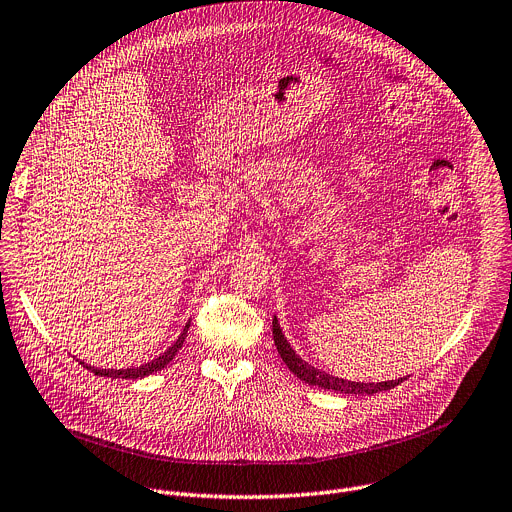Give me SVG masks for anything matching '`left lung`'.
<instances>
[{
  "label": "left lung",
  "instance_id": "obj_1",
  "mask_svg": "<svg viewBox=\"0 0 512 512\" xmlns=\"http://www.w3.org/2000/svg\"><path fill=\"white\" fill-rule=\"evenodd\" d=\"M273 341L277 347V353L284 359V363L290 367L292 374L296 378H300L302 382L310 384V386H318L322 390H335L339 394H355V396H363V394H378L384 390H392L394 386H398L400 382H404L406 378H398V380H388V382H378V384H363V382H351V380H343L337 378L333 374H327V371H322L310 363H306L286 341L282 329H280V322L277 318H273Z\"/></svg>",
  "mask_w": 512,
  "mask_h": 512
}]
</instances>
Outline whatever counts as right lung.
<instances>
[{"label":"right lung","instance_id":"obj_1","mask_svg":"<svg viewBox=\"0 0 512 512\" xmlns=\"http://www.w3.org/2000/svg\"><path fill=\"white\" fill-rule=\"evenodd\" d=\"M188 329H190V322L185 324V329H183V333L177 337V341L165 351V353H161L157 359H153V361H149V363H143L141 367H128V369H100V367H91V365H85L83 361H79V363H83L89 371H94L96 376H104V378H122V380H138V378H145V376H151V374H155V371H159V369H163L175 355H177V351L181 349V345H183V341H185V337H188Z\"/></svg>","mask_w":512,"mask_h":512}]
</instances>
